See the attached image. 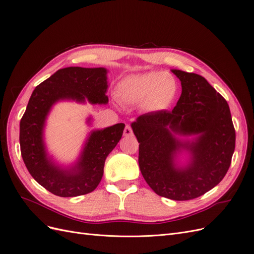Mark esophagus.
<instances>
[{
  "mask_svg": "<svg viewBox=\"0 0 254 254\" xmlns=\"http://www.w3.org/2000/svg\"><path fill=\"white\" fill-rule=\"evenodd\" d=\"M124 136H126V137H130V136H132V129H131V127H130L128 125H127L126 127H125Z\"/></svg>",
  "mask_w": 254,
  "mask_h": 254,
  "instance_id": "34e87169",
  "label": "esophagus"
}]
</instances>
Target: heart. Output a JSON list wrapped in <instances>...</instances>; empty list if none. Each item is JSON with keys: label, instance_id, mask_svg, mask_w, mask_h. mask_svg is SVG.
I'll return each mask as SVG.
<instances>
[{"label": "heart", "instance_id": "1", "mask_svg": "<svg viewBox=\"0 0 254 254\" xmlns=\"http://www.w3.org/2000/svg\"><path fill=\"white\" fill-rule=\"evenodd\" d=\"M177 91L178 82L172 74L151 71L122 80L117 86V97L124 105H142L148 112H161L169 108Z\"/></svg>", "mask_w": 254, "mask_h": 254}]
</instances>
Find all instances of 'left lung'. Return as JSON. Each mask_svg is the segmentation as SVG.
Masks as SVG:
<instances>
[{"label": "left lung", "instance_id": "1", "mask_svg": "<svg viewBox=\"0 0 254 254\" xmlns=\"http://www.w3.org/2000/svg\"><path fill=\"white\" fill-rule=\"evenodd\" d=\"M182 92L172 111L146 113L131 124L139 142L142 175L158 195L175 201L201 196L225 176L235 150L236 131L228 102L201 75L172 70ZM175 134H196L182 142ZM181 149L192 154L188 167L178 168Z\"/></svg>", "mask_w": 254, "mask_h": 254}]
</instances>
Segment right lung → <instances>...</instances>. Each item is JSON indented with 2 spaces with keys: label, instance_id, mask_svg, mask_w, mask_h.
<instances>
[{
  "label": "right lung",
  "instance_id": "1",
  "mask_svg": "<svg viewBox=\"0 0 254 254\" xmlns=\"http://www.w3.org/2000/svg\"><path fill=\"white\" fill-rule=\"evenodd\" d=\"M105 68L69 66L61 69L33 91L20 120L19 143L24 165L32 177L51 193L70 197L97 189L104 173L106 157L122 139L125 124L91 131L78 163L62 169L47 156L43 142L45 119L52 105L60 100L107 104Z\"/></svg>",
  "mask_w": 254,
  "mask_h": 254
}]
</instances>
